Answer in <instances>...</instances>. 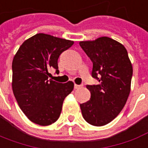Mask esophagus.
Listing matches in <instances>:
<instances>
[{"label":"esophagus","mask_w":148,"mask_h":148,"mask_svg":"<svg viewBox=\"0 0 148 148\" xmlns=\"http://www.w3.org/2000/svg\"><path fill=\"white\" fill-rule=\"evenodd\" d=\"M83 87V84H74V88H76V89H77V88H80Z\"/></svg>","instance_id":"esophagus-1"}]
</instances>
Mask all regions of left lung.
<instances>
[{"instance_id": "1", "label": "left lung", "mask_w": 148, "mask_h": 148, "mask_svg": "<svg viewBox=\"0 0 148 148\" xmlns=\"http://www.w3.org/2000/svg\"><path fill=\"white\" fill-rule=\"evenodd\" d=\"M92 62V76L99 84L87 85L91 98L80 104L83 118L96 127L106 125L119 114L130 92L133 68L127 49L110 38L80 42Z\"/></svg>"}]
</instances>
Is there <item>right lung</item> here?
<instances>
[{
  "label": "right lung",
  "instance_id": "1",
  "mask_svg": "<svg viewBox=\"0 0 148 148\" xmlns=\"http://www.w3.org/2000/svg\"><path fill=\"white\" fill-rule=\"evenodd\" d=\"M73 41L46 34L25 40L13 60L12 88L19 107L28 119L48 126L60 118L64 98L73 90L72 81L61 84L49 79L50 68L58 70L61 53Z\"/></svg>",
  "mask_w": 148,
  "mask_h": 148
}]
</instances>
